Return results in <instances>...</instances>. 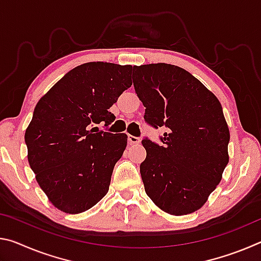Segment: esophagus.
<instances>
[{"mask_svg": "<svg viewBox=\"0 0 261 261\" xmlns=\"http://www.w3.org/2000/svg\"><path fill=\"white\" fill-rule=\"evenodd\" d=\"M127 140H129V144L130 145H135V144H139L140 143V139L138 138V137H135V136H132V135L127 136Z\"/></svg>", "mask_w": 261, "mask_h": 261, "instance_id": "obj_1", "label": "esophagus"}]
</instances>
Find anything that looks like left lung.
<instances>
[{"instance_id":"obj_1","label":"left lung","mask_w":261,"mask_h":261,"mask_svg":"<svg viewBox=\"0 0 261 261\" xmlns=\"http://www.w3.org/2000/svg\"><path fill=\"white\" fill-rule=\"evenodd\" d=\"M132 81L153 127H166L162 145L147 138L140 165L145 191L159 208L187 215L202 207L229 162V127L218 98L179 67H134ZM135 79H133V77Z\"/></svg>"}]
</instances>
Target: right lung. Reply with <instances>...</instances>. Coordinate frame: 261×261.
<instances>
[{"label":"right lung","instance_id":"right-lung-1","mask_svg":"<svg viewBox=\"0 0 261 261\" xmlns=\"http://www.w3.org/2000/svg\"><path fill=\"white\" fill-rule=\"evenodd\" d=\"M132 65L88 62L64 74L39 100L25 132L38 184L56 208L83 213L107 194L125 134L100 131L114 122L109 108L132 85Z\"/></svg>","mask_w":261,"mask_h":261}]
</instances>
